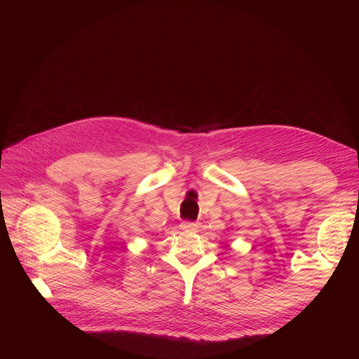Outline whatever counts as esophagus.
I'll return each mask as SVG.
<instances>
[{"label":"esophagus","instance_id":"1","mask_svg":"<svg viewBox=\"0 0 359 359\" xmlns=\"http://www.w3.org/2000/svg\"><path fill=\"white\" fill-rule=\"evenodd\" d=\"M181 227H182V229L184 231H190V232H196L198 229H199V227H201V224L196 222V223H194V222H184L182 224H181Z\"/></svg>","mask_w":359,"mask_h":359}]
</instances>
